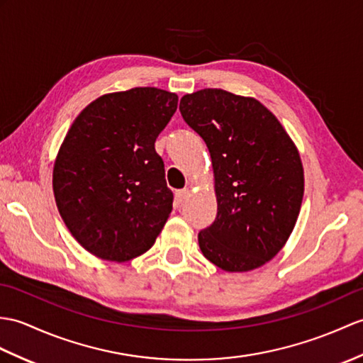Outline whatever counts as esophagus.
<instances>
[{
    "mask_svg": "<svg viewBox=\"0 0 363 363\" xmlns=\"http://www.w3.org/2000/svg\"><path fill=\"white\" fill-rule=\"evenodd\" d=\"M189 189H182V190H178V191H176V201H178L179 202V204H181V202H184L185 199H187V196H189Z\"/></svg>",
    "mask_w": 363,
    "mask_h": 363,
    "instance_id": "obj_1",
    "label": "esophagus"
}]
</instances>
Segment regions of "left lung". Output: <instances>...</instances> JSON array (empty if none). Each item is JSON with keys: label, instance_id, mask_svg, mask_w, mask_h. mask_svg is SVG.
<instances>
[{"label": "left lung", "instance_id": "left-lung-1", "mask_svg": "<svg viewBox=\"0 0 363 363\" xmlns=\"http://www.w3.org/2000/svg\"><path fill=\"white\" fill-rule=\"evenodd\" d=\"M179 111L212 157L218 213L198 235L202 255L227 272L266 264L300 213L305 178L296 143L254 97L206 88L185 94Z\"/></svg>", "mask_w": 363, "mask_h": 363}]
</instances>
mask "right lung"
Wrapping results in <instances>:
<instances>
[{
	"instance_id": "obj_1",
	"label": "right lung",
	"mask_w": 363,
	"mask_h": 363,
	"mask_svg": "<svg viewBox=\"0 0 363 363\" xmlns=\"http://www.w3.org/2000/svg\"><path fill=\"white\" fill-rule=\"evenodd\" d=\"M178 108L157 88L111 92L71 125L54 164L58 212L89 254L128 261L153 246L173 208L155 142Z\"/></svg>"
}]
</instances>
